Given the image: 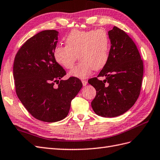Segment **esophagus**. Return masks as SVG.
I'll list each match as a JSON object with an SVG mask.
<instances>
[{"label":"esophagus","instance_id":"esophagus-1","mask_svg":"<svg viewBox=\"0 0 160 160\" xmlns=\"http://www.w3.org/2000/svg\"><path fill=\"white\" fill-rule=\"evenodd\" d=\"M82 85L84 86V87H85V86L87 84L88 82H87V80H82Z\"/></svg>","mask_w":160,"mask_h":160}]
</instances>
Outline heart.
<instances>
[{
    "mask_svg": "<svg viewBox=\"0 0 160 160\" xmlns=\"http://www.w3.org/2000/svg\"><path fill=\"white\" fill-rule=\"evenodd\" d=\"M66 45H57L53 57L57 64L65 69L71 68L79 56L80 62L69 72L68 75L78 78H87L94 69L99 70L109 59L110 41L104 30H73L65 38Z\"/></svg>",
    "mask_w": 160,
    "mask_h": 160,
    "instance_id": "1",
    "label": "heart"
}]
</instances>
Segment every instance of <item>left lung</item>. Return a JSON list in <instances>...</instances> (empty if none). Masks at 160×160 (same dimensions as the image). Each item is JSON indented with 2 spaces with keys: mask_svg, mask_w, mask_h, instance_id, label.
I'll return each mask as SVG.
<instances>
[{
  "mask_svg": "<svg viewBox=\"0 0 160 160\" xmlns=\"http://www.w3.org/2000/svg\"><path fill=\"white\" fill-rule=\"evenodd\" d=\"M111 42L107 63L97 77L88 80L96 89L91 102L98 116L113 118L132 107L139 96L143 76V63L136 44L124 31L116 26L108 32Z\"/></svg>",
  "mask_w": 160,
  "mask_h": 160,
  "instance_id": "obj_1",
  "label": "left lung"
}]
</instances>
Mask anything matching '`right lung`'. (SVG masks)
I'll list each match as a JSON object with an SVG mask.
<instances>
[{"mask_svg": "<svg viewBox=\"0 0 160 160\" xmlns=\"http://www.w3.org/2000/svg\"><path fill=\"white\" fill-rule=\"evenodd\" d=\"M58 35L49 30L32 36L19 48L13 64L18 98L32 116L46 122L64 119L72 100L82 87L77 78L61 79L66 72L53 57Z\"/></svg>", "mask_w": 160, "mask_h": 160, "instance_id": "1", "label": "right lung"}]
</instances>
